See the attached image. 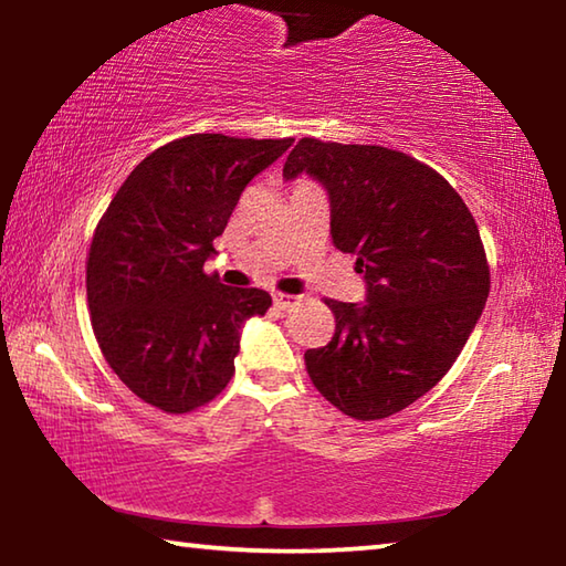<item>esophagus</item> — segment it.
<instances>
[{
    "label": "esophagus",
    "instance_id": "obj_1",
    "mask_svg": "<svg viewBox=\"0 0 566 566\" xmlns=\"http://www.w3.org/2000/svg\"><path fill=\"white\" fill-rule=\"evenodd\" d=\"M302 296H294V294H274V306L280 312H290L292 306L300 304Z\"/></svg>",
    "mask_w": 566,
    "mask_h": 566
}]
</instances>
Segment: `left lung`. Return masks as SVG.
<instances>
[{"label":"left lung","instance_id":"8db88e82","mask_svg":"<svg viewBox=\"0 0 566 566\" xmlns=\"http://www.w3.org/2000/svg\"><path fill=\"white\" fill-rule=\"evenodd\" d=\"M302 171L329 191L332 242L367 282V304L324 300L337 327L304 352L306 375L347 417H391L447 375L482 317L479 227L457 189L405 151L304 137L284 177Z\"/></svg>","mask_w":566,"mask_h":566}]
</instances>
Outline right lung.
<instances>
[{"instance_id":"right-lung-1","label":"right lung","mask_w":566,"mask_h":566,"mask_svg":"<svg viewBox=\"0 0 566 566\" xmlns=\"http://www.w3.org/2000/svg\"><path fill=\"white\" fill-rule=\"evenodd\" d=\"M292 142L189 134L142 159L102 214L87 256L92 329L147 405L187 415L234 377L239 329L272 296L224 286L205 262L244 187Z\"/></svg>"}]
</instances>
